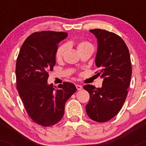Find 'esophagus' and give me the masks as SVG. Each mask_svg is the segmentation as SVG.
<instances>
[{"label": "esophagus", "instance_id": "obj_1", "mask_svg": "<svg viewBox=\"0 0 146 146\" xmlns=\"http://www.w3.org/2000/svg\"><path fill=\"white\" fill-rule=\"evenodd\" d=\"M75 86H76V88H77V90H80L82 89V86H81V85H79V84H76V85H75Z\"/></svg>", "mask_w": 146, "mask_h": 146}]
</instances>
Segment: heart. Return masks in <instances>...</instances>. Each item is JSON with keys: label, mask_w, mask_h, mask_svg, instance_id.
Instances as JSON below:
<instances>
[{"label": "heart", "mask_w": 146, "mask_h": 146, "mask_svg": "<svg viewBox=\"0 0 146 146\" xmlns=\"http://www.w3.org/2000/svg\"><path fill=\"white\" fill-rule=\"evenodd\" d=\"M89 46H92V45L90 43L88 42L87 41H80L78 43V51H81V50L84 49V48L89 47ZM66 48H67V46L66 44H61L57 48L56 51V54H55V57H56V59L58 60V61H60L62 59L64 54L65 51H66Z\"/></svg>", "instance_id": "obj_1"}]
</instances>
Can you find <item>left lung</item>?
<instances>
[{
    "label": "left lung",
    "mask_w": 146,
    "mask_h": 146,
    "mask_svg": "<svg viewBox=\"0 0 146 146\" xmlns=\"http://www.w3.org/2000/svg\"><path fill=\"white\" fill-rule=\"evenodd\" d=\"M90 31L98 39L95 64L100 70L97 75L104 80L101 88L83 86L90 94L86 111L91 119L102 123L116 116L123 106L131 78V62L128 46L121 37L104 29Z\"/></svg>",
    "instance_id": "obj_1"
}]
</instances>
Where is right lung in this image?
Instances as JSON below:
<instances>
[{
	"label": "right lung",
	"mask_w": 146,
	"mask_h": 146,
	"mask_svg": "<svg viewBox=\"0 0 146 146\" xmlns=\"http://www.w3.org/2000/svg\"><path fill=\"white\" fill-rule=\"evenodd\" d=\"M67 33L35 32L22 45L16 66L17 89L28 115L44 127L56 124L62 118L65 104L76 92L73 84L64 82L58 88L48 84V71L56 64L58 43Z\"/></svg>",
	"instance_id": "obj_1"
}]
</instances>
